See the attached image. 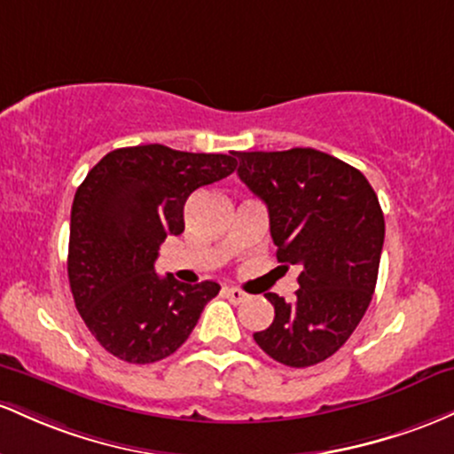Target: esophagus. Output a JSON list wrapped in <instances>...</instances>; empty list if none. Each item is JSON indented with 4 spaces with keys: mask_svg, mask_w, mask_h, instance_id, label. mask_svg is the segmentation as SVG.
Returning <instances> with one entry per match:
<instances>
[{
    "mask_svg": "<svg viewBox=\"0 0 454 454\" xmlns=\"http://www.w3.org/2000/svg\"><path fill=\"white\" fill-rule=\"evenodd\" d=\"M223 294H225V298L229 300V302H233V304H240V302H244V300L248 298V295L244 294L242 289H238V287H225V289H223Z\"/></svg>",
    "mask_w": 454,
    "mask_h": 454,
    "instance_id": "esophagus-1",
    "label": "esophagus"
}]
</instances>
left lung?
<instances>
[{"mask_svg":"<svg viewBox=\"0 0 454 454\" xmlns=\"http://www.w3.org/2000/svg\"><path fill=\"white\" fill-rule=\"evenodd\" d=\"M236 156L240 180L268 206L277 259L300 266L294 302L266 294L274 322L254 343L295 369L324 363L373 298L384 247L378 195L358 169L313 147Z\"/></svg>","mask_w":454,"mask_h":454,"instance_id":"8db88e82","label":"left lung"}]
</instances>
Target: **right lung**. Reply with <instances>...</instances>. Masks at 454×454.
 Here are the masks:
<instances>
[{
    "label": "right lung",
    "mask_w": 454,
    "mask_h": 454,
    "mask_svg": "<svg viewBox=\"0 0 454 454\" xmlns=\"http://www.w3.org/2000/svg\"><path fill=\"white\" fill-rule=\"evenodd\" d=\"M231 154H192L160 144L120 147L76 188L70 212L68 281L90 333L115 358L150 364L192 333L221 285L159 277L167 236L184 231V203L197 188L236 169Z\"/></svg>",
    "instance_id": "obj_1"
}]
</instances>
